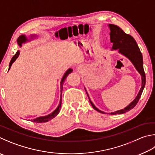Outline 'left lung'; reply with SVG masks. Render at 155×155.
Instances as JSON below:
<instances>
[{
  "instance_id": "1",
  "label": "left lung",
  "mask_w": 155,
  "mask_h": 155,
  "mask_svg": "<svg viewBox=\"0 0 155 155\" xmlns=\"http://www.w3.org/2000/svg\"><path fill=\"white\" fill-rule=\"evenodd\" d=\"M109 27L110 30V41L112 43V49H119L120 53L128 58L142 76V87L133 102L124 109L109 113L110 114H119L125 113L130 110L133 109L138 102L146 84V75L144 68H143V58L142 53L140 51L138 45H137L135 39L131 35L126 34L121 28H120L116 25L109 24ZM89 102L95 110L100 112L101 113L106 114L104 112H102L97 109L90 100Z\"/></svg>"
}]
</instances>
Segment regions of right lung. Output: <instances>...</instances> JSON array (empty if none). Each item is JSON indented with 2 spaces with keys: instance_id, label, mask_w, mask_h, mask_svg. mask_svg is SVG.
<instances>
[{
  "instance_id": "add662e5",
  "label": "right lung",
  "mask_w": 155,
  "mask_h": 155,
  "mask_svg": "<svg viewBox=\"0 0 155 155\" xmlns=\"http://www.w3.org/2000/svg\"><path fill=\"white\" fill-rule=\"evenodd\" d=\"M28 41V39L26 38V36H25L24 35H21L19 36V38H18V43L19 46H21V44L23 43H26V41ZM19 55V51H17V53H15V55H14L13 56L12 59H11V60L10 61L9 63V69L11 68V65H12V64L14 62V61H15V60L17 58H18V56ZM72 72V70L71 68H69L67 71L66 72L65 74H64V77H62V79H61V92L62 91V89H63V84L64 83V81H65L66 78L67 77V76H68L70 73H71ZM61 97H60V104H59L58 107L57 108H56L54 111H53L51 114H50L49 115H47V116H45V117H38L36 118V119H33V120H31V121L32 122H35V123H45V122H47L49 121V120L52 119L54 118L56 115H57L59 112H60V108H61Z\"/></svg>"
}]
</instances>
